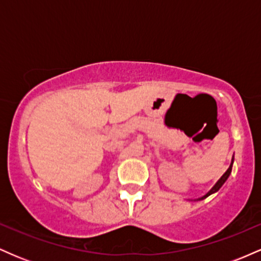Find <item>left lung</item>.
Returning a JSON list of instances; mask_svg holds the SVG:
<instances>
[{
    "label": "left lung",
    "mask_w": 261,
    "mask_h": 261,
    "mask_svg": "<svg viewBox=\"0 0 261 261\" xmlns=\"http://www.w3.org/2000/svg\"><path fill=\"white\" fill-rule=\"evenodd\" d=\"M233 162H234V155H233L232 157V162H230V166H229V168L226 170V172H224V174L221 176L220 179H218V180L216 181V184L214 185V187H212L211 189H210V190L207 191V193L205 194V195H202V196H200V197H197V199H189V200H191V201H201V200H203V199H206V197H208L210 195H212V194H215V193H217L218 190H220L221 188H222V185L224 184V182L227 181V179L229 178V175H230V173H232V167H233Z\"/></svg>",
    "instance_id": "obj_1"
}]
</instances>
